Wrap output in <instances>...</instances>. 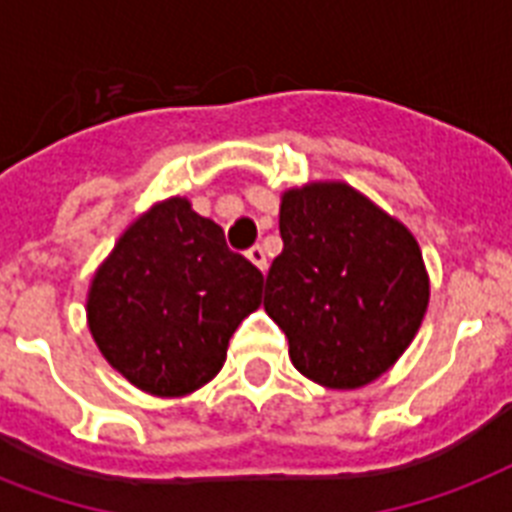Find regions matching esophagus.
<instances>
[{"mask_svg": "<svg viewBox=\"0 0 512 512\" xmlns=\"http://www.w3.org/2000/svg\"><path fill=\"white\" fill-rule=\"evenodd\" d=\"M247 257H249V260H252V263L257 265V268H260V271H265V268H268V260H265V249L260 247V244H255V247H249L247 249Z\"/></svg>", "mask_w": 512, "mask_h": 512, "instance_id": "obj_1", "label": "esophagus"}]
</instances>
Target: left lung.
<instances>
[{
	"label": "left lung",
	"instance_id": "obj_1",
	"mask_svg": "<svg viewBox=\"0 0 512 512\" xmlns=\"http://www.w3.org/2000/svg\"><path fill=\"white\" fill-rule=\"evenodd\" d=\"M284 249L265 276V313L292 364L319 385L361 388L409 348L428 308L422 252L404 225L345 183L281 196Z\"/></svg>",
	"mask_w": 512,
	"mask_h": 512
}]
</instances>
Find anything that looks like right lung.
<instances>
[{
  "label": "right lung",
  "mask_w": 512,
  "mask_h": 512,
  "mask_svg": "<svg viewBox=\"0 0 512 512\" xmlns=\"http://www.w3.org/2000/svg\"><path fill=\"white\" fill-rule=\"evenodd\" d=\"M260 292V268L175 196L124 231L92 279L87 319L100 353L132 385L185 396L220 372Z\"/></svg>",
  "instance_id": "right-lung-1"
}]
</instances>
